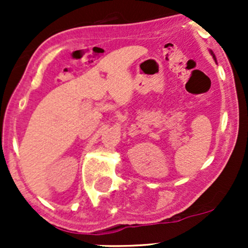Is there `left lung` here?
<instances>
[{
  "instance_id": "1",
  "label": "left lung",
  "mask_w": 248,
  "mask_h": 248,
  "mask_svg": "<svg viewBox=\"0 0 248 248\" xmlns=\"http://www.w3.org/2000/svg\"><path fill=\"white\" fill-rule=\"evenodd\" d=\"M211 55H212V57H214V59H215V60H216V57H215V55H214V52H212V51H211Z\"/></svg>"
}]
</instances>
